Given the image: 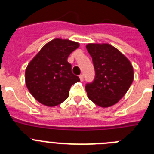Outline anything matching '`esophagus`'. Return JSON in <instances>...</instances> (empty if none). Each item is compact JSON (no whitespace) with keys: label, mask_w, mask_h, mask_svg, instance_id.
<instances>
[{"label":"esophagus","mask_w":154,"mask_h":154,"mask_svg":"<svg viewBox=\"0 0 154 154\" xmlns=\"http://www.w3.org/2000/svg\"><path fill=\"white\" fill-rule=\"evenodd\" d=\"M79 79H80V81H81V82L83 81V80H84L83 75H79Z\"/></svg>","instance_id":"34e87169"}]
</instances>
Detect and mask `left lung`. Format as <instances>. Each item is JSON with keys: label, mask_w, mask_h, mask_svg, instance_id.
<instances>
[{"label": "left lung", "mask_w": 154, "mask_h": 154, "mask_svg": "<svg viewBox=\"0 0 154 154\" xmlns=\"http://www.w3.org/2000/svg\"><path fill=\"white\" fill-rule=\"evenodd\" d=\"M86 48L92 56L96 77L85 85L91 101L103 108L117 103L133 81V68L130 60L108 43H89Z\"/></svg>", "instance_id": "left-lung-1"}]
</instances>
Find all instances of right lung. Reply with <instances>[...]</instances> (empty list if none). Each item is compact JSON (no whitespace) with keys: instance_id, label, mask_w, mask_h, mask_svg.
Masks as SVG:
<instances>
[{"instance_id":"right-lung-1","label":"right lung","mask_w":154,"mask_h":154,"mask_svg":"<svg viewBox=\"0 0 154 154\" xmlns=\"http://www.w3.org/2000/svg\"><path fill=\"white\" fill-rule=\"evenodd\" d=\"M79 47L78 42L55 38L45 45L31 59L25 70V83L37 101L53 107L69 97L71 86L80 79L72 74L67 59Z\"/></svg>"}]
</instances>
